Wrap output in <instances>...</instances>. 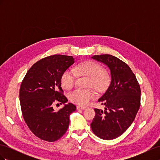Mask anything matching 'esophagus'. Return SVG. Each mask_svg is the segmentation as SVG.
Segmentation results:
<instances>
[{
  "instance_id": "obj_1",
  "label": "esophagus",
  "mask_w": 160,
  "mask_h": 160,
  "mask_svg": "<svg viewBox=\"0 0 160 160\" xmlns=\"http://www.w3.org/2000/svg\"><path fill=\"white\" fill-rule=\"evenodd\" d=\"M87 108L86 107H85V106H81V105H78V106H77V109H86Z\"/></svg>"
}]
</instances>
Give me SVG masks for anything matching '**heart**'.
<instances>
[{
  "mask_svg": "<svg viewBox=\"0 0 160 160\" xmlns=\"http://www.w3.org/2000/svg\"><path fill=\"white\" fill-rule=\"evenodd\" d=\"M75 70L66 69L61 76V84L62 88L70 90L73 87L77 75L88 77L87 87H93L98 91H101L106 88L109 82V75L108 71L103 69L98 62L93 61H85L77 65ZM95 96V91L91 89L73 91L69 95L70 100L79 105H87Z\"/></svg>",
  "mask_w": 160,
  "mask_h": 160,
  "instance_id": "obj_1",
  "label": "heart"
}]
</instances>
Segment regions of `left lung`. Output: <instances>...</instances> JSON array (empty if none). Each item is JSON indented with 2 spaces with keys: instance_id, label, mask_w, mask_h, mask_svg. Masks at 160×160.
<instances>
[{
  "instance_id": "1",
  "label": "left lung",
  "mask_w": 160,
  "mask_h": 160,
  "mask_svg": "<svg viewBox=\"0 0 160 160\" xmlns=\"http://www.w3.org/2000/svg\"><path fill=\"white\" fill-rule=\"evenodd\" d=\"M92 59L109 67L111 81L98 99L105 110L94 109L95 116L91 128L99 138L113 139L122 135L134 121L140 107L141 89L133 71L123 61L107 54L94 55Z\"/></svg>"
}]
</instances>
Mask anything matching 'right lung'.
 <instances>
[{"mask_svg":"<svg viewBox=\"0 0 160 160\" xmlns=\"http://www.w3.org/2000/svg\"><path fill=\"white\" fill-rule=\"evenodd\" d=\"M72 56L53 55L38 61L22 81L19 98L22 117L37 137L52 142L63 135L69 125V115L76 110L71 103L59 111L53 105L67 101L61 88V76L73 64Z\"/></svg>","mask_w":160,"mask_h":160,"instance_id":"obj_1","label":"right lung"}]
</instances>
